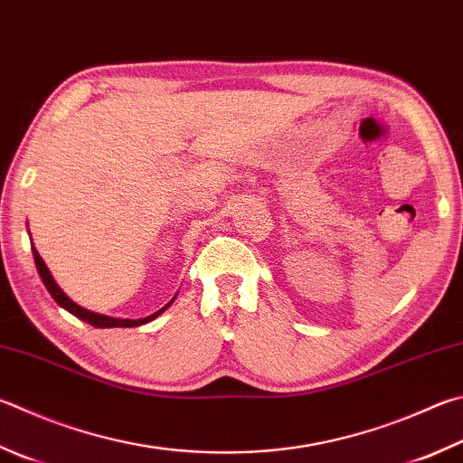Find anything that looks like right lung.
<instances>
[{
  "mask_svg": "<svg viewBox=\"0 0 463 463\" xmlns=\"http://www.w3.org/2000/svg\"><path fill=\"white\" fill-rule=\"evenodd\" d=\"M32 255H33V263H36V269H38V273H40V279H42V283L46 285L48 293L54 298L56 304L61 306V307H64L66 312H71L72 316H77L79 319H82V322H87V324L95 326V327H136V326H144V324L151 322V319H156L159 314H164L165 309L172 306V301L175 299V298H174V299L170 301V304L164 306L162 309H157L156 314H151V316H147V317H141V319H121V317H111V316H103V314L89 312V309L80 307L79 304H74V301H72L69 296H66V293H64L61 288H58V283L54 281L52 273H50V269L46 267L44 259L40 257L36 247H33V242H32Z\"/></svg>",
  "mask_w": 463,
  "mask_h": 463,
  "instance_id": "obj_1",
  "label": "right lung"
}]
</instances>
